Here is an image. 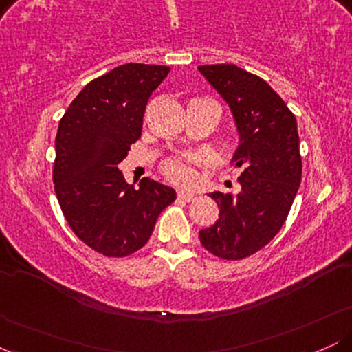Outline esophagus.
<instances>
[{"instance_id": "esophagus-1", "label": "esophagus", "mask_w": 352, "mask_h": 352, "mask_svg": "<svg viewBox=\"0 0 352 352\" xmlns=\"http://www.w3.org/2000/svg\"><path fill=\"white\" fill-rule=\"evenodd\" d=\"M179 199L184 200V201H192L195 197H193L192 192H184V190H180L179 192Z\"/></svg>"}]
</instances>
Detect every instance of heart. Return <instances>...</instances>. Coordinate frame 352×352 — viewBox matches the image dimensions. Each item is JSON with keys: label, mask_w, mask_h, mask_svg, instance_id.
I'll return each mask as SVG.
<instances>
[{"label": "heart", "mask_w": 352, "mask_h": 352, "mask_svg": "<svg viewBox=\"0 0 352 352\" xmlns=\"http://www.w3.org/2000/svg\"><path fill=\"white\" fill-rule=\"evenodd\" d=\"M201 162H204V157L185 153V155L168 159L167 162L164 164V173L168 180L173 182V184L192 185L197 179L193 164H201Z\"/></svg>", "instance_id": "1"}]
</instances>
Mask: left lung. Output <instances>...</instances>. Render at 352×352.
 Wrapping results in <instances>:
<instances>
[{"instance_id":"left-lung-1","label":"left lung","mask_w":352,"mask_h":352,"mask_svg":"<svg viewBox=\"0 0 352 352\" xmlns=\"http://www.w3.org/2000/svg\"><path fill=\"white\" fill-rule=\"evenodd\" d=\"M199 71L232 109L240 135L232 162L243 168L236 195L210 193L220 217L199 236L221 260H243L276 236L296 197L302 172L296 119L266 80L235 64Z\"/></svg>"}]
</instances>
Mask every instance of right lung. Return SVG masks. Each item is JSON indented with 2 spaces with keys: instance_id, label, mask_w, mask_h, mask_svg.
<instances>
[{
  "instance_id": "obj_1",
  "label": "right lung",
  "mask_w": 352,
  "mask_h": 352,
  "mask_svg": "<svg viewBox=\"0 0 352 352\" xmlns=\"http://www.w3.org/2000/svg\"><path fill=\"white\" fill-rule=\"evenodd\" d=\"M170 67L129 63L91 80L60 119L52 170L54 192L72 232L109 258L147 243L175 190L148 177L139 188L119 164L142 134L145 106Z\"/></svg>"
}]
</instances>
